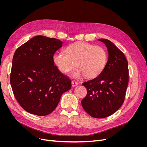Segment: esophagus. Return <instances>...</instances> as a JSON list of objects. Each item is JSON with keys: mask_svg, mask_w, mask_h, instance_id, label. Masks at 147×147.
Wrapping results in <instances>:
<instances>
[{"mask_svg": "<svg viewBox=\"0 0 147 147\" xmlns=\"http://www.w3.org/2000/svg\"><path fill=\"white\" fill-rule=\"evenodd\" d=\"M78 85V83L77 82H75V81H72L71 82V86L72 87H75L76 86Z\"/></svg>", "mask_w": 147, "mask_h": 147, "instance_id": "obj_1", "label": "esophagus"}]
</instances>
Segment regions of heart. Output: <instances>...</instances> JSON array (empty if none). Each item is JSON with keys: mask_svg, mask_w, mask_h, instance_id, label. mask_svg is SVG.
I'll return each instance as SVG.
<instances>
[{"mask_svg": "<svg viewBox=\"0 0 147 147\" xmlns=\"http://www.w3.org/2000/svg\"><path fill=\"white\" fill-rule=\"evenodd\" d=\"M107 53L100 46L77 42L68 46L65 53L57 52L53 56L54 64L63 73H68L78 67L71 74L73 78L80 79L86 76L95 78L99 76L105 66Z\"/></svg>", "mask_w": 147, "mask_h": 147, "instance_id": "obj_1", "label": "heart"}]
</instances>
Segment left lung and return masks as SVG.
Masks as SVG:
<instances>
[{"mask_svg": "<svg viewBox=\"0 0 147 147\" xmlns=\"http://www.w3.org/2000/svg\"><path fill=\"white\" fill-rule=\"evenodd\" d=\"M107 48L109 58L99 76L83 83L87 89L82 105L90 116L101 119L116 112L124 102L129 82L128 63L116 46L105 38H99Z\"/></svg>", "mask_w": 147, "mask_h": 147, "instance_id": "8db88e82", "label": "left lung"}]
</instances>
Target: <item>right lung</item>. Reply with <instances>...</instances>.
<instances>
[{
    "label": "right lung",
    "instance_id": "1",
    "mask_svg": "<svg viewBox=\"0 0 147 147\" xmlns=\"http://www.w3.org/2000/svg\"><path fill=\"white\" fill-rule=\"evenodd\" d=\"M57 38L36 36L16 50L10 83L23 109L40 116L51 113L61 95L71 88V80L54 65L53 56L63 46Z\"/></svg>",
    "mask_w": 147,
    "mask_h": 147
}]
</instances>
